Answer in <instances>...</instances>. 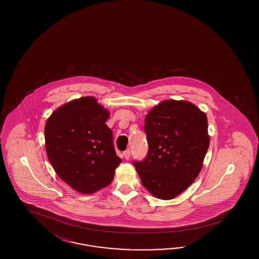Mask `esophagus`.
Masks as SVG:
<instances>
[{
  "instance_id": "esophagus-1",
  "label": "esophagus",
  "mask_w": 259,
  "mask_h": 259,
  "mask_svg": "<svg viewBox=\"0 0 259 259\" xmlns=\"http://www.w3.org/2000/svg\"><path fill=\"white\" fill-rule=\"evenodd\" d=\"M130 156H131V152H130V150L127 149L123 152V157L125 159H129L130 158Z\"/></svg>"
}]
</instances>
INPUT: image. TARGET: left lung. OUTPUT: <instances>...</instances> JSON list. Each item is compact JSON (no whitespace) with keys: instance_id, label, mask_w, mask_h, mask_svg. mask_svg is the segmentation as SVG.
<instances>
[{"instance_id":"8db88e82","label":"left lung","mask_w":259,"mask_h":259,"mask_svg":"<svg viewBox=\"0 0 259 259\" xmlns=\"http://www.w3.org/2000/svg\"><path fill=\"white\" fill-rule=\"evenodd\" d=\"M149 151L134 165L142 185L154 196L169 200L197 178L210 144L208 120L192 102L166 100L145 117Z\"/></svg>"}]
</instances>
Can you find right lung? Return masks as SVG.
<instances>
[{
  "label": "right lung",
  "mask_w": 259,
  "mask_h": 259,
  "mask_svg": "<svg viewBox=\"0 0 259 259\" xmlns=\"http://www.w3.org/2000/svg\"><path fill=\"white\" fill-rule=\"evenodd\" d=\"M95 97H82L58 107L47 118V157L71 188L89 195L108 186L121 159L105 124L109 118Z\"/></svg>",
  "instance_id": "right-lung-1"
}]
</instances>
